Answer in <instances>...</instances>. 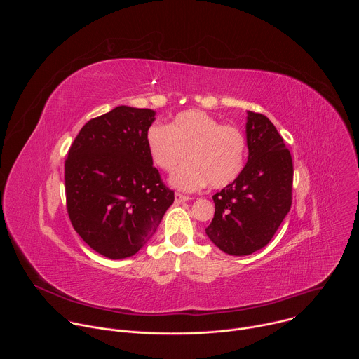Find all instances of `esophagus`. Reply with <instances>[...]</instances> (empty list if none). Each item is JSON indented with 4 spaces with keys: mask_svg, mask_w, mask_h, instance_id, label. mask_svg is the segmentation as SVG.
Here are the masks:
<instances>
[{
    "mask_svg": "<svg viewBox=\"0 0 359 359\" xmlns=\"http://www.w3.org/2000/svg\"><path fill=\"white\" fill-rule=\"evenodd\" d=\"M187 200H190L189 196H184L182 193H175V201L176 203H183V201H187Z\"/></svg>",
    "mask_w": 359,
    "mask_h": 359,
    "instance_id": "obj_1",
    "label": "esophagus"
}]
</instances>
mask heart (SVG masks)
<instances>
[{"mask_svg": "<svg viewBox=\"0 0 359 359\" xmlns=\"http://www.w3.org/2000/svg\"><path fill=\"white\" fill-rule=\"evenodd\" d=\"M146 144L153 162L165 172L175 170L186 156L190 159L170 176V183L182 190L208 183L213 189L226 187L238 177L245 159L243 132L197 109L177 114L169 126L153 123Z\"/></svg>", "mask_w": 359, "mask_h": 359, "instance_id": "b5f03b06", "label": "heart"}]
</instances>
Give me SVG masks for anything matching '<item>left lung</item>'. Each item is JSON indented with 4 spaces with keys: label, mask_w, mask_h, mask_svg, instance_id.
<instances>
[{
    "label": "left lung",
    "mask_w": 359,
    "mask_h": 359,
    "mask_svg": "<svg viewBox=\"0 0 359 359\" xmlns=\"http://www.w3.org/2000/svg\"><path fill=\"white\" fill-rule=\"evenodd\" d=\"M248 159L238 177L213 196L208 237L226 254L248 255L276 234L291 208L292 159L271 121L247 111Z\"/></svg>",
    "instance_id": "8db88e82"
}]
</instances>
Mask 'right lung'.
I'll return each instance as SVG.
<instances>
[{
    "label": "right lung",
    "mask_w": 359,
    "mask_h": 359,
    "mask_svg": "<svg viewBox=\"0 0 359 359\" xmlns=\"http://www.w3.org/2000/svg\"><path fill=\"white\" fill-rule=\"evenodd\" d=\"M156 112L121 105L90 119L65 161L71 223L96 252L112 260L136 254L156 233L175 193L146 144Z\"/></svg>",
    "instance_id": "1"
}]
</instances>
